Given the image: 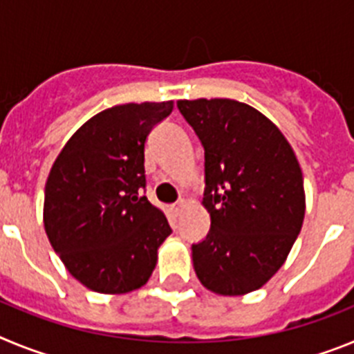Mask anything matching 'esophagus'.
<instances>
[{
  "mask_svg": "<svg viewBox=\"0 0 354 354\" xmlns=\"http://www.w3.org/2000/svg\"><path fill=\"white\" fill-rule=\"evenodd\" d=\"M183 207H184V200H179V202H177V204L171 205V211L175 212V216H179L180 209H183Z\"/></svg>",
  "mask_w": 354,
  "mask_h": 354,
  "instance_id": "esophagus-1",
  "label": "esophagus"
}]
</instances>
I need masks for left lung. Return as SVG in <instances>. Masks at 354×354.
Wrapping results in <instances>:
<instances>
[{
  "label": "left lung",
  "mask_w": 354,
  "mask_h": 354,
  "mask_svg": "<svg viewBox=\"0 0 354 354\" xmlns=\"http://www.w3.org/2000/svg\"><path fill=\"white\" fill-rule=\"evenodd\" d=\"M204 147V205L211 230L192 245L202 286L241 296L286 262L305 216L299 162L280 129L232 99L177 102Z\"/></svg>",
  "instance_id": "1"
}]
</instances>
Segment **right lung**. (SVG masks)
I'll return each mask as SVG.
<instances>
[{
    "label": "right lung",
    "instance_id": "obj_1",
    "mask_svg": "<svg viewBox=\"0 0 354 354\" xmlns=\"http://www.w3.org/2000/svg\"><path fill=\"white\" fill-rule=\"evenodd\" d=\"M174 102L104 109L72 134L44 196L49 243L72 277L95 292L124 294L150 278L171 234L145 189V142Z\"/></svg>",
    "mask_w": 354,
    "mask_h": 354
}]
</instances>
